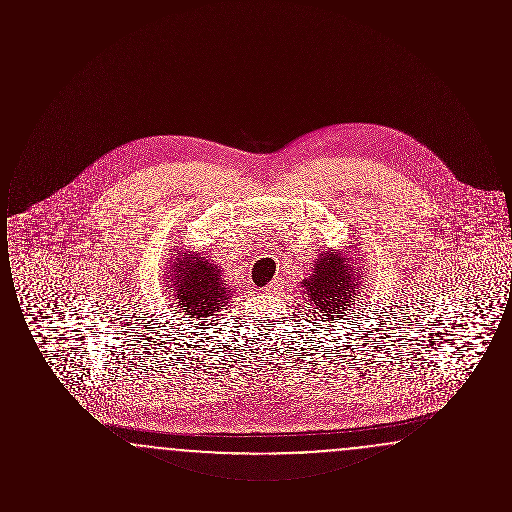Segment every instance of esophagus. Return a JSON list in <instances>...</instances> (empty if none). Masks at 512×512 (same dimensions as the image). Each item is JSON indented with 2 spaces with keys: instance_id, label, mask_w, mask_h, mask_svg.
<instances>
[{
  "instance_id": "obj_1",
  "label": "esophagus",
  "mask_w": 512,
  "mask_h": 512,
  "mask_svg": "<svg viewBox=\"0 0 512 512\" xmlns=\"http://www.w3.org/2000/svg\"><path fill=\"white\" fill-rule=\"evenodd\" d=\"M280 286H282V280H272V282L268 284L267 290H265V292H276V290H280Z\"/></svg>"
}]
</instances>
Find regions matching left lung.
<instances>
[{"mask_svg":"<svg viewBox=\"0 0 512 512\" xmlns=\"http://www.w3.org/2000/svg\"><path fill=\"white\" fill-rule=\"evenodd\" d=\"M353 270L355 268L349 265L347 257L332 249L318 257L313 276L301 282L307 290V297H311L318 311L326 313V317L332 320H340L343 317L341 311L355 305L353 297L359 293L361 286V267H357V279L353 276Z\"/></svg>","mask_w":512,"mask_h":512,"instance_id":"left-lung-1","label":"left lung"}]
</instances>
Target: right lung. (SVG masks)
<instances>
[{
	"instance_id": "obj_1",
	"label": "right lung",
	"mask_w": 512,
	"mask_h": 512,
	"mask_svg": "<svg viewBox=\"0 0 512 512\" xmlns=\"http://www.w3.org/2000/svg\"><path fill=\"white\" fill-rule=\"evenodd\" d=\"M171 272H176L171 284L176 307L190 318L215 317L232 295L220 280V268L197 253L178 255Z\"/></svg>"
}]
</instances>
